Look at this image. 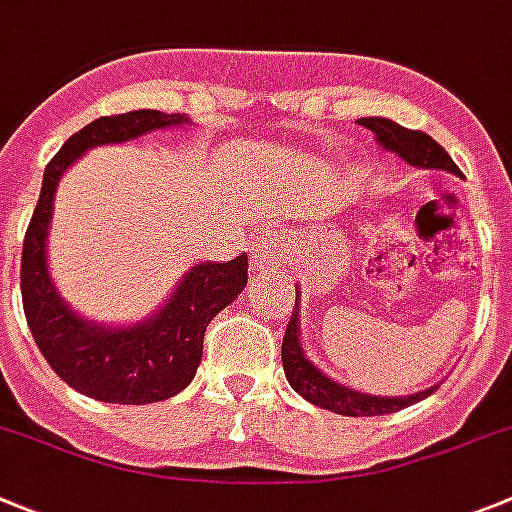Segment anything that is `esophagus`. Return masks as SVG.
<instances>
[{"label":"esophagus","mask_w":512,"mask_h":512,"mask_svg":"<svg viewBox=\"0 0 512 512\" xmlns=\"http://www.w3.org/2000/svg\"><path fill=\"white\" fill-rule=\"evenodd\" d=\"M281 256H284V253H281L279 233H271V236H266L264 241H259L253 246V269H264V266L279 264Z\"/></svg>","instance_id":"34e87169"}]
</instances>
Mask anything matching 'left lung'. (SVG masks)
<instances>
[{"mask_svg":"<svg viewBox=\"0 0 512 512\" xmlns=\"http://www.w3.org/2000/svg\"><path fill=\"white\" fill-rule=\"evenodd\" d=\"M358 124L368 126L373 131L378 142L386 149L396 152L403 162L414 164V167H426V170H447L459 175V167L452 162L447 152H444L442 144H437L429 134L419 129H406V126L396 124L391 119H360ZM297 309V304H294ZM281 360H284V373H287V381L294 391L302 398H307L309 403L320 406V409L335 411L342 416H383L393 414V411H401L411 403H419L421 398L431 396L439 386L426 388V391L414 393V396H398V398H381V396H365V393L350 391V388L340 386L332 378H327L322 370L314 368L307 358H304V350L299 345V330H297V314L292 312V320H289L287 332H284V340H281Z\"/></svg>","mask_w":512,"mask_h":512,"instance_id":"1","label":"left lung"}]
</instances>
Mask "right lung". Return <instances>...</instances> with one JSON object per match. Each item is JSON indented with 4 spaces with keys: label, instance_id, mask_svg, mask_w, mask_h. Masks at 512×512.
I'll list each match as a JSON object with an SVG mask.
<instances>
[{
    "label": "right lung",
    "instance_id": "obj_1",
    "mask_svg": "<svg viewBox=\"0 0 512 512\" xmlns=\"http://www.w3.org/2000/svg\"><path fill=\"white\" fill-rule=\"evenodd\" d=\"M190 121L162 111H129L101 116L75 131L45 167L40 200L22 243L20 289L25 320L42 358L60 381L103 403H154L180 393L203 358L205 327L243 292L248 256L228 264H200L152 320L134 327H96L78 320L55 294L45 266V236L60 175L86 149L137 139L162 126Z\"/></svg>",
    "mask_w": 512,
    "mask_h": 512
}]
</instances>
